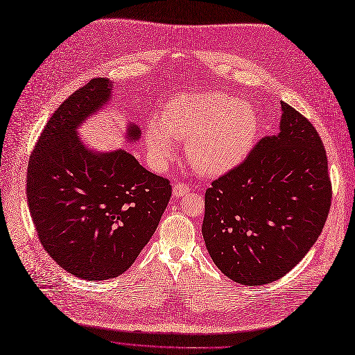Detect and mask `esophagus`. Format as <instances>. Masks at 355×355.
Wrapping results in <instances>:
<instances>
[{
  "instance_id": "34e87169",
  "label": "esophagus",
  "mask_w": 355,
  "mask_h": 355,
  "mask_svg": "<svg viewBox=\"0 0 355 355\" xmlns=\"http://www.w3.org/2000/svg\"><path fill=\"white\" fill-rule=\"evenodd\" d=\"M189 191H191V187H189V184H187V183H176V184H173V195L176 198L187 195Z\"/></svg>"
}]
</instances>
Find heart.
Returning <instances> with one entry per match:
<instances>
[{
  "instance_id": "obj_1",
  "label": "heart",
  "mask_w": 355,
  "mask_h": 355,
  "mask_svg": "<svg viewBox=\"0 0 355 355\" xmlns=\"http://www.w3.org/2000/svg\"><path fill=\"white\" fill-rule=\"evenodd\" d=\"M259 131L252 108L225 92L179 95L166 105L162 120L146 130L148 157L163 168L187 140L184 156L196 172L221 175L237 166L250 151Z\"/></svg>"
}]
</instances>
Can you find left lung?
Segmentation results:
<instances>
[{
    "mask_svg": "<svg viewBox=\"0 0 355 355\" xmlns=\"http://www.w3.org/2000/svg\"><path fill=\"white\" fill-rule=\"evenodd\" d=\"M328 159L315 127L282 103L280 132L263 137L205 192L202 235L231 280L260 286L306 256L331 208Z\"/></svg>",
    "mask_w": 355,
    "mask_h": 355,
    "instance_id": "1",
    "label": "left lung"
}]
</instances>
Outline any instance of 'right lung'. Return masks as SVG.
Listing matches in <instances>:
<instances>
[{"mask_svg": "<svg viewBox=\"0 0 355 355\" xmlns=\"http://www.w3.org/2000/svg\"><path fill=\"white\" fill-rule=\"evenodd\" d=\"M112 82L91 79L53 112L27 167V202L37 237L62 268L85 280L123 275L155 234L172 196L167 179L125 150L96 153L76 128L111 99ZM140 128L130 124L136 141Z\"/></svg>", "mask_w": 355, "mask_h": 355, "instance_id": "obj_1", "label": "right lung"}]
</instances>
